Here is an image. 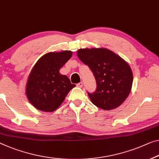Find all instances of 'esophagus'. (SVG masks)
Masks as SVG:
<instances>
[{
  "label": "esophagus",
  "instance_id": "34e87169",
  "mask_svg": "<svg viewBox=\"0 0 159 159\" xmlns=\"http://www.w3.org/2000/svg\"><path fill=\"white\" fill-rule=\"evenodd\" d=\"M77 86L78 87H83V83L82 82H80V83H78V84H77Z\"/></svg>",
  "mask_w": 159,
  "mask_h": 159
}]
</instances>
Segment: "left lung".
<instances>
[{
    "instance_id": "obj_1",
    "label": "left lung",
    "mask_w": 159,
    "mask_h": 159,
    "mask_svg": "<svg viewBox=\"0 0 159 159\" xmlns=\"http://www.w3.org/2000/svg\"><path fill=\"white\" fill-rule=\"evenodd\" d=\"M77 57L89 66L97 82V89L89 93L91 102L104 110L116 109L130 93L133 73L125 60L107 48L80 49Z\"/></svg>"
}]
</instances>
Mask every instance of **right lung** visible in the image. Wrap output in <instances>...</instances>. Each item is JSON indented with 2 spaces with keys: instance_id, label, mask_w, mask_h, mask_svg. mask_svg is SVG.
<instances>
[{
  "instance_id": "1",
  "label": "right lung",
  "mask_w": 159,
  "mask_h": 159,
  "mask_svg": "<svg viewBox=\"0 0 159 159\" xmlns=\"http://www.w3.org/2000/svg\"><path fill=\"white\" fill-rule=\"evenodd\" d=\"M72 52L65 50L49 52L35 63L26 83L27 98L38 110L52 112L62 103L70 90L71 84L66 75L60 73V68L71 58Z\"/></svg>"
}]
</instances>
